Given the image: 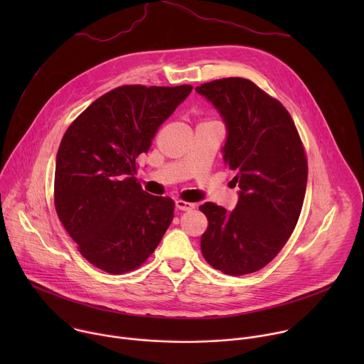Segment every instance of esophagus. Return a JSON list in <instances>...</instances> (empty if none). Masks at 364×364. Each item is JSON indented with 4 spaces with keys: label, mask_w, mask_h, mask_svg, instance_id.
Wrapping results in <instances>:
<instances>
[{
    "label": "esophagus",
    "mask_w": 364,
    "mask_h": 364,
    "mask_svg": "<svg viewBox=\"0 0 364 364\" xmlns=\"http://www.w3.org/2000/svg\"><path fill=\"white\" fill-rule=\"evenodd\" d=\"M176 207H177L178 210L188 212V210L196 209V204H194V203H190V201H184V200H176Z\"/></svg>",
    "instance_id": "1"
}]
</instances>
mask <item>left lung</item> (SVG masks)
I'll use <instances>...</instances> for the list:
<instances>
[{
    "label": "left lung",
    "instance_id": "1",
    "mask_svg": "<svg viewBox=\"0 0 364 364\" xmlns=\"http://www.w3.org/2000/svg\"><path fill=\"white\" fill-rule=\"evenodd\" d=\"M196 90L226 124L223 160L240 188L233 212L210 201L198 207L209 220L201 253L223 274H252L272 261L296 226L308 177L305 149L285 107L252 80L225 77Z\"/></svg>",
    "mask_w": 364,
    "mask_h": 364
}]
</instances>
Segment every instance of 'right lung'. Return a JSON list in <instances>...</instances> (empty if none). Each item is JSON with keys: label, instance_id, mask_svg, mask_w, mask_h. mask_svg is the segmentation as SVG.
I'll return each mask as SVG.
<instances>
[{"label": "right lung", "instance_id": "right-lung-1", "mask_svg": "<svg viewBox=\"0 0 364 364\" xmlns=\"http://www.w3.org/2000/svg\"><path fill=\"white\" fill-rule=\"evenodd\" d=\"M191 89L124 85L97 97L66 129L55 207L93 267L114 275L139 268L173 222L174 201L142 190L136 159Z\"/></svg>", "mask_w": 364, "mask_h": 364}]
</instances>
